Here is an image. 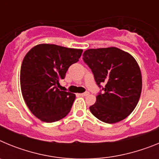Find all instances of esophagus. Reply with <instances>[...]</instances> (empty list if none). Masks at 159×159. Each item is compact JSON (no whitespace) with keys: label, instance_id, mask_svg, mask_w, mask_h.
Here are the masks:
<instances>
[{"label":"esophagus","instance_id":"34e87169","mask_svg":"<svg viewBox=\"0 0 159 159\" xmlns=\"http://www.w3.org/2000/svg\"><path fill=\"white\" fill-rule=\"evenodd\" d=\"M89 92H84V93H81L80 94V95H81V96H88V95H89Z\"/></svg>","mask_w":159,"mask_h":159}]
</instances>
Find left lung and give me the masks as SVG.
I'll return each instance as SVG.
<instances>
[{
    "label": "left lung",
    "mask_w": 159,
    "mask_h": 159,
    "mask_svg": "<svg viewBox=\"0 0 159 159\" xmlns=\"http://www.w3.org/2000/svg\"><path fill=\"white\" fill-rule=\"evenodd\" d=\"M84 62L93 73L100 92L90 111L106 123L121 121L131 113L142 91L140 68L131 55L117 48L88 49Z\"/></svg>",
    "instance_id": "1"
}]
</instances>
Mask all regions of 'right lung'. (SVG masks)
Masks as SVG:
<instances>
[{"label":"right lung","instance_id":"obj_1","mask_svg":"<svg viewBox=\"0 0 159 159\" xmlns=\"http://www.w3.org/2000/svg\"><path fill=\"white\" fill-rule=\"evenodd\" d=\"M82 52V49L42 43L24 58L20 76L22 95L31 112L41 121L53 123L69 113L75 95L59 89L60 81Z\"/></svg>","mask_w":159,"mask_h":159}]
</instances>
